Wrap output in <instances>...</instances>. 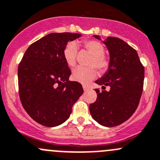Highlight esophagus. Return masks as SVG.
<instances>
[{
    "label": "esophagus",
    "mask_w": 160,
    "mask_h": 160,
    "mask_svg": "<svg viewBox=\"0 0 160 160\" xmlns=\"http://www.w3.org/2000/svg\"><path fill=\"white\" fill-rule=\"evenodd\" d=\"M83 90H84L85 92L88 91V90H90V89H89V87H87V86H83Z\"/></svg>",
    "instance_id": "esophagus-1"
}]
</instances>
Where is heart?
I'll return each mask as SVG.
<instances>
[{"label": "heart", "instance_id": "1", "mask_svg": "<svg viewBox=\"0 0 160 160\" xmlns=\"http://www.w3.org/2000/svg\"><path fill=\"white\" fill-rule=\"evenodd\" d=\"M83 46L92 54L89 64L96 67L102 73L107 71L110 67V60L103 54L104 48L102 43L96 40H87L83 43ZM77 52L78 47L75 42L67 43L63 50V58L67 65L70 67L75 66ZM94 67H76L72 72V79L83 84H87L97 75V71Z\"/></svg>", "mask_w": 160, "mask_h": 160}]
</instances>
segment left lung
I'll return each mask as SVG.
<instances>
[{
    "label": "left lung",
    "instance_id": "1",
    "mask_svg": "<svg viewBox=\"0 0 160 160\" xmlns=\"http://www.w3.org/2000/svg\"><path fill=\"white\" fill-rule=\"evenodd\" d=\"M101 40L100 36L93 35ZM102 43L110 53V67L96 83L110 90L95 89L97 99L90 105L94 120L107 127L118 126L137 110L143 89L144 67L137 50L117 38L108 37Z\"/></svg>",
    "mask_w": 160,
    "mask_h": 160
}]
</instances>
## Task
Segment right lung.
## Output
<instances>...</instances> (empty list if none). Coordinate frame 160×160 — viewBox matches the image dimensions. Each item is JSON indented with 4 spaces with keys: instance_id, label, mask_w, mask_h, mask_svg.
I'll return each mask as SVG.
<instances>
[{
    "instance_id": "obj_1",
    "label": "right lung",
    "mask_w": 160,
    "mask_h": 160,
    "mask_svg": "<svg viewBox=\"0 0 160 160\" xmlns=\"http://www.w3.org/2000/svg\"><path fill=\"white\" fill-rule=\"evenodd\" d=\"M80 37V33H49L32 43L18 66L23 107L33 120L44 127L63 123L83 93L80 83L69 80L71 71L63 58L67 43Z\"/></svg>"
}]
</instances>
